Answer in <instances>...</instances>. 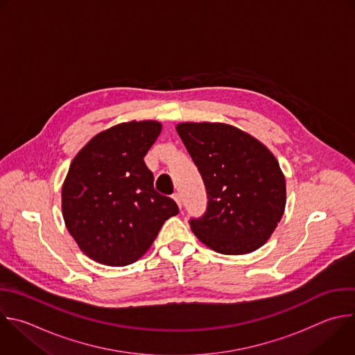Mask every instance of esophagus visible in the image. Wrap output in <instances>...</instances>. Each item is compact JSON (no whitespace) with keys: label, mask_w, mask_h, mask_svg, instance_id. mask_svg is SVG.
Here are the masks:
<instances>
[{"label":"esophagus","mask_w":355,"mask_h":355,"mask_svg":"<svg viewBox=\"0 0 355 355\" xmlns=\"http://www.w3.org/2000/svg\"><path fill=\"white\" fill-rule=\"evenodd\" d=\"M173 199L177 202V205L180 206V207H182V200H181V195L178 193V192H174L173 193Z\"/></svg>","instance_id":"1"}]
</instances>
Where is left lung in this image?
Here are the masks:
<instances>
[{
	"label": "left lung",
	"mask_w": 355,
	"mask_h": 355,
	"mask_svg": "<svg viewBox=\"0 0 355 355\" xmlns=\"http://www.w3.org/2000/svg\"><path fill=\"white\" fill-rule=\"evenodd\" d=\"M207 195L206 210L189 225L209 248L224 255L262 247L286 206V180L276 157L244 131L217 123L177 127Z\"/></svg>",
	"instance_id": "obj_1"
}]
</instances>
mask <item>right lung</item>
Returning a JSON list of instances; mask_svg holds the SVG:
<instances>
[{"mask_svg":"<svg viewBox=\"0 0 355 355\" xmlns=\"http://www.w3.org/2000/svg\"><path fill=\"white\" fill-rule=\"evenodd\" d=\"M156 121H131L97 134L71 163L62 216L79 248L93 261L127 266L153 244L177 203L153 187L144 162L157 139Z\"/></svg>","mask_w":355,"mask_h":355,"instance_id":"obj_1","label":"right lung"}]
</instances>
